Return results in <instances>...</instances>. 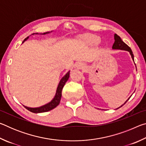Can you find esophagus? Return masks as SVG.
Here are the masks:
<instances>
[{
    "label": "esophagus",
    "instance_id": "34e87169",
    "mask_svg": "<svg viewBox=\"0 0 146 146\" xmlns=\"http://www.w3.org/2000/svg\"><path fill=\"white\" fill-rule=\"evenodd\" d=\"M84 67H85L84 64L82 62H78L75 65V68L77 69H83Z\"/></svg>",
    "mask_w": 146,
    "mask_h": 146
}]
</instances>
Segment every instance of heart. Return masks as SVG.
<instances>
[{
	"label": "heart",
	"mask_w": 146,
	"mask_h": 146,
	"mask_svg": "<svg viewBox=\"0 0 146 146\" xmlns=\"http://www.w3.org/2000/svg\"><path fill=\"white\" fill-rule=\"evenodd\" d=\"M85 39L86 42L91 46L97 45L100 41V38L96 35H88Z\"/></svg>",
	"instance_id": "1"
}]
</instances>
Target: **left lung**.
<instances>
[{"label": "left lung", "mask_w": 146, "mask_h": 146, "mask_svg": "<svg viewBox=\"0 0 146 146\" xmlns=\"http://www.w3.org/2000/svg\"><path fill=\"white\" fill-rule=\"evenodd\" d=\"M114 38H115V42H114V44H113V45L112 46V49H120V50H124V51H129L131 56V58L133 59V60L134 61V55H133V53L132 51H131V49L126 44L123 42L122 39H121V38L119 36L117 35V34H115ZM135 65H136V64H135ZM130 97H129V98H128V99L126 101H125V103L123 104H122V106H120V107H122V106L124 105L127 102V100L129 99ZM120 107L118 108L117 109L120 108ZM117 109H116V110H117Z\"/></svg>", "instance_id": "obj_1"}]
</instances>
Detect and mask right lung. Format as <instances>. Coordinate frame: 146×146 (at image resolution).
<instances>
[{"mask_svg": "<svg viewBox=\"0 0 146 146\" xmlns=\"http://www.w3.org/2000/svg\"><path fill=\"white\" fill-rule=\"evenodd\" d=\"M51 32H52L51 31ZM51 32H46V33H40V35H46V34H48ZM35 33H33L32 35H34ZM35 34H38V33H35ZM29 38V36L26 37L25 39H24V41L23 42V44L25 42L26 40H28ZM70 71H69L68 72L64 75L62 78H61V80L59 82V84L58 85V87L56 88V93L54 98L52 99V100H51L50 102H48L46 104L40 107H38V108H29L27 107V106H24V107L27 110H29V111H31L32 113H44V112H47L49 111L52 110L53 109L56 108L59 104H60V99H61V97H62V90L64 88V85H65L66 82H67L69 77H70Z\"/></svg>", "mask_w": 146, "mask_h": 146, "instance_id": "obj_1", "label": "right lung"}]
</instances>
